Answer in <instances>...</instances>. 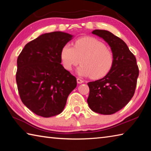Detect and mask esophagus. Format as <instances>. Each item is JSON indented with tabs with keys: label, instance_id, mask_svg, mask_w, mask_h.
<instances>
[{
	"label": "esophagus",
	"instance_id": "1",
	"mask_svg": "<svg viewBox=\"0 0 151 151\" xmlns=\"http://www.w3.org/2000/svg\"><path fill=\"white\" fill-rule=\"evenodd\" d=\"M76 81H77V83H78V84H81V83H84V81L82 80V79H81L80 78H76Z\"/></svg>",
	"mask_w": 151,
	"mask_h": 151
}]
</instances>
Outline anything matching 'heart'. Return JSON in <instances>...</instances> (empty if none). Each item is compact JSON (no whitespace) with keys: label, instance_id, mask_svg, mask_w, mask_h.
I'll return each instance as SVG.
<instances>
[{"label":"heart","instance_id":"heart-1","mask_svg":"<svg viewBox=\"0 0 151 151\" xmlns=\"http://www.w3.org/2000/svg\"><path fill=\"white\" fill-rule=\"evenodd\" d=\"M60 57L66 70H72L79 63L77 73L93 79L104 77L114 64V55L101 40L93 37H83L76 40L75 45L65 44L61 48Z\"/></svg>","mask_w":151,"mask_h":151}]
</instances>
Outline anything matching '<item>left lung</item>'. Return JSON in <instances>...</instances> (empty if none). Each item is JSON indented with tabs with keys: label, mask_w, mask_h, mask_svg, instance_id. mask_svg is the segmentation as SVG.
<instances>
[{
	"label": "left lung",
	"mask_w": 151,
	"mask_h": 151,
	"mask_svg": "<svg viewBox=\"0 0 151 151\" xmlns=\"http://www.w3.org/2000/svg\"><path fill=\"white\" fill-rule=\"evenodd\" d=\"M92 33L109 45L114 60L106 76L87 83L90 90L87 103L94 112L112 114L127 105L133 96L139 68L136 58L122 39L105 30L96 29Z\"/></svg>",
	"instance_id": "1"
}]
</instances>
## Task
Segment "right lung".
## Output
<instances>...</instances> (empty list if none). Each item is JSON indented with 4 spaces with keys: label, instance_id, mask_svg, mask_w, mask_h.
Here are the masks:
<instances>
[{
    "label": "right lung",
    "instance_id": "right-lung-1",
    "mask_svg": "<svg viewBox=\"0 0 151 151\" xmlns=\"http://www.w3.org/2000/svg\"><path fill=\"white\" fill-rule=\"evenodd\" d=\"M68 33H45L24 46L17 58L16 81L20 99L28 109L42 117L59 114L76 79L61 65L60 53L73 39Z\"/></svg>",
    "mask_w": 151,
    "mask_h": 151
}]
</instances>
